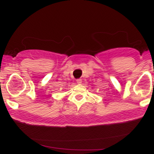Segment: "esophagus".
Instances as JSON below:
<instances>
[{
	"instance_id": "1",
	"label": "esophagus",
	"mask_w": 154,
	"mask_h": 154,
	"mask_svg": "<svg viewBox=\"0 0 154 154\" xmlns=\"http://www.w3.org/2000/svg\"><path fill=\"white\" fill-rule=\"evenodd\" d=\"M77 83H78V84L81 83H82V80H81V79H77Z\"/></svg>"
}]
</instances>
